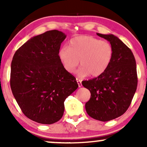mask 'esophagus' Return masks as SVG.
<instances>
[{
  "instance_id": "esophagus-1",
  "label": "esophagus",
  "mask_w": 147,
  "mask_h": 147,
  "mask_svg": "<svg viewBox=\"0 0 147 147\" xmlns=\"http://www.w3.org/2000/svg\"><path fill=\"white\" fill-rule=\"evenodd\" d=\"M76 80H77V84H78V86H79V88L82 87V82H81V81L79 80V79H76Z\"/></svg>"
}]
</instances>
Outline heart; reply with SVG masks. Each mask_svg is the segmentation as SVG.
Returning a JSON list of instances; mask_svg holds the SVG:
<instances>
[{
    "mask_svg": "<svg viewBox=\"0 0 147 147\" xmlns=\"http://www.w3.org/2000/svg\"><path fill=\"white\" fill-rule=\"evenodd\" d=\"M113 55L110 43L92 36H79L72 38L68 47L63 46L58 52L62 66L68 73L77 72L79 78L88 75L98 77L107 70Z\"/></svg>",
    "mask_w": 147,
    "mask_h": 147,
    "instance_id": "obj_1",
    "label": "heart"
}]
</instances>
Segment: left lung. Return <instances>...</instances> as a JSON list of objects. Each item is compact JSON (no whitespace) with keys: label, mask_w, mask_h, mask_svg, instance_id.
Masks as SVG:
<instances>
[{"label":"left lung","mask_w":147,"mask_h":147,"mask_svg":"<svg viewBox=\"0 0 147 147\" xmlns=\"http://www.w3.org/2000/svg\"><path fill=\"white\" fill-rule=\"evenodd\" d=\"M99 36L110 42L113 55L109 68L102 75L82 85L90 92L86 111L93 119L102 122L122 115L129 109L138 86L136 62L131 49L113 34Z\"/></svg>","instance_id":"8db88e82"}]
</instances>
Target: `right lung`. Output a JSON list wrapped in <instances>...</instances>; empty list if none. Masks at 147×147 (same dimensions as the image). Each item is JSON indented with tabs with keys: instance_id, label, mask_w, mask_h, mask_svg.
I'll return each instance as SVG.
<instances>
[{
	"instance_id": "1",
	"label": "right lung",
	"mask_w": 147,
	"mask_h": 147,
	"mask_svg": "<svg viewBox=\"0 0 147 147\" xmlns=\"http://www.w3.org/2000/svg\"><path fill=\"white\" fill-rule=\"evenodd\" d=\"M66 35L45 32L28 40L15 52L10 86L23 114L43 124L58 122L64 101L78 88L75 77L64 70L58 57Z\"/></svg>"
}]
</instances>
